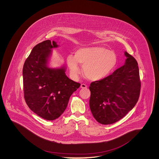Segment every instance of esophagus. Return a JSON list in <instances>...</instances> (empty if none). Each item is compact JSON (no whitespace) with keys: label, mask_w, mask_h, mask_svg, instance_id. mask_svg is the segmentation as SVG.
Returning a JSON list of instances; mask_svg holds the SVG:
<instances>
[{"label":"esophagus","mask_w":159,"mask_h":159,"mask_svg":"<svg viewBox=\"0 0 159 159\" xmlns=\"http://www.w3.org/2000/svg\"><path fill=\"white\" fill-rule=\"evenodd\" d=\"M87 87H88L87 85L85 84H84V83L81 84V85H80V88H82V89H86V88H87Z\"/></svg>","instance_id":"1"}]
</instances>
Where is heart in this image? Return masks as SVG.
<instances>
[{
  "instance_id": "1",
  "label": "heart",
  "mask_w": 159,
  "mask_h": 159,
  "mask_svg": "<svg viewBox=\"0 0 159 159\" xmlns=\"http://www.w3.org/2000/svg\"><path fill=\"white\" fill-rule=\"evenodd\" d=\"M116 54L104 47L96 46L78 49L75 57H67V64L72 75L80 73L78 64L83 66V73L87 79L97 81L108 76L116 66Z\"/></svg>"
}]
</instances>
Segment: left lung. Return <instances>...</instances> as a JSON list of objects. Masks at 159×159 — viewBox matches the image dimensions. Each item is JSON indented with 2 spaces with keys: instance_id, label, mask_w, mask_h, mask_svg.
Returning <instances> with one entry per match:
<instances>
[{
  "instance_id": "1",
  "label": "left lung",
  "mask_w": 159,
  "mask_h": 159,
  "mask_svg": "<svg viewBox=\"0 0 159 159\" xmlns=\"http://www.w3.org/2000/svg\"><path fill=\"white\" fill-rule=\"evenodd\" d=\"M125 64L106 78L91 83L89 106L97 121L113 124L124 117L138 101L141 90L136 60L127 52Z\"/></svg>"
}]
</instances>
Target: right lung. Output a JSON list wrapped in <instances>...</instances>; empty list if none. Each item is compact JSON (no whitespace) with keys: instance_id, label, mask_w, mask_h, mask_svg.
<instances>
[{"instance_id":"1","label":"right lung","mask_w":159,"mask_h":159,"mask_svg":"<svg viewBox=\"0 0 159 159\" xmlns=\"http://www.w3.org/2000/svg\"><path fill=\"white\" fill-rule=\"evenodd\" d=\"M58 46L50 40L39 43L33 48L23 66L25 102L31 111L47 120H53L64 113L70 96L80 86L66 76L64 66L48 67L51 49Z\"/></svg>"}]
</instances>
